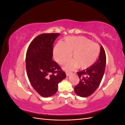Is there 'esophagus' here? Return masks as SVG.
Wrapping results in <instances>:
<instances>
[{"label":"esophagus","mask_w":125,"mask_h":125,"mask_svg":"<svg viewBox=\"0 0 125 125\" xmlns=\"http://www.w3.org/2000/svg\"><path fill=\"white\" fill-rule=\"evenodd\" d=\"M66 73L67 76L68 77L69 75H70V74H71V73H70V72H68V71H66Z\"/></svg>","instance_id":"esophagus-1"}]
</instances>
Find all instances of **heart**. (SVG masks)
Wrapping results in <instances>:
<instances>
[{
	"label": "heart",
	"instance_id": "1",
	"mask_svg": "<svg viewBox=\"0 0 125 125\" xmlns=\"http://www.w3.org/2000/svg\"><path fill=\"white\" fill-rule=\"evenodd\" d=\"M72 52L73 60L66 63L65 69L69 70L79 67L85 69L96 62L100 53V47L83 36H67L63 42H58L54 47V58L62 65L70 59Z\"/></svg>",
	"mask_w": 125,
	"mask_h": 125
}]
</instances>
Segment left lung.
<instances>
[{
	"instance_id": "1",
	"label": "left lung",
	"mask_w": 125,
	"mask_h": 125,
	"mask_svg": "<svg viewBox=\"0 0 125 125\" xmlns=\"http://www.w3.org/2000/svg\"><path fill=\"white\" fill-rule=\"evenodd\" d=\"M106 58L104 48L101 46L100 54L96 62L85 70L77 73L80 79L74 87V92L82 97H88L99 87L104 74Z\"/></svg>"
}]
</instances>
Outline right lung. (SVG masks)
I'll return each instance as SVG.
<instances>
[{
    "mask_svg": "<svg viewBox=\"0 0 125 125\" xmlns=\"http://www.w3.org/2000/svg\"><path fill=\"white\" fill-rule=\"evenodd\" d=\"M59 33H45L30 43L26 54L28 77L32 86L40 95L51 96L58 90V84L66 77L56 62L52 60L53 44Z\"/></svg>",
    "mask_w": 125,
    "mask_h": 125,
    "instance_id": "right-lung-1",
    "label": "right lung"
}]
</instances>
